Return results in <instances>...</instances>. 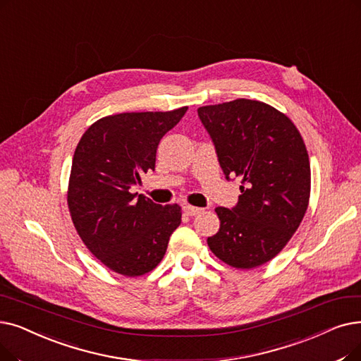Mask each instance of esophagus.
<instances>
[{
  "label": "esophagus",
  "mask_w": 361,
  "mask_h": 361,
  "mask_svg": "<svg viewBox=\"0 0 361 361\" xmlns=\"http://www.w3.org/2000/svg\"><path fill=\"white\" fill-rule=\"evenodd\" d=\"M183 209H184V212H185L187 215H190V216H195V215H197V214H200V212L203 211L202 208L192 207V205H184V207H183Z\"/></svg>",
  "instance_id": "obj_1"
}]
</instances>
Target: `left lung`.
I'll return each mask as SVG.
<instances>
[{
	"instance_id": "1",
	"label": "left lung",
	"mask_w": 361,
	"mask_h": 361,
	"mask_svg": "<svg viewBox=\"0 0 361 361\" xmlns=\"http://www.w3.org/2000/svg\"><path fill=\"white\" fill-rule=\"evenodd\" d=\"M197 115L226 180H242L236 205L215 209L221 224L208 246L231 267H258L286 246L305 215L311 172L304 140L286 115L257 100L203 106Z\"/></svg>"
}]
</instances>
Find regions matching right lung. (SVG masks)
I'll list each match as a JSON object with an SVG mask.
<instances>
[{"instance_id": "1", "label": "right lung", "mask_w": 361, "mask_h": 361, "mask_svg": "<svg viewBox=\"0 0 361 361\" xmlns=\"http://www.w3.org/2000/svg\"><path fill=\"white\" fill-rule=\"evenodd\" d=\"M185 112L180 107L104 116L75 149L68 190L72 221L90 252L115 273L152 271L181 223L178 205L162 207L131 189L154 171L161 138Z\"/></svg>"}]
</instances>
